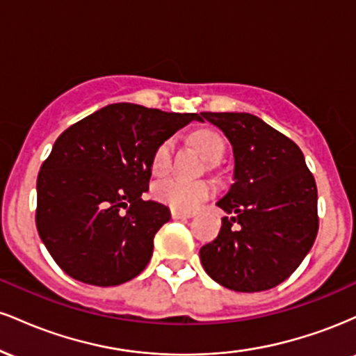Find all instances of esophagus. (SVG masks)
<instances>
[{
	"mask_svg": "<svg viewBox=\"0 0 356 356\" xmlns=\"http://www.w3.org/2000/svg\"><path fill=\"white\" fill-rule=\"evenodd\" d=\"M172 219H191L192 214L191 212H182V211H177V209H172Z\"/></svg>",
	"mask_w": 356,
	"mask_h": 356,
	"instance_id": "obj_1",
	"label": "esophagus"
}]
</instances>
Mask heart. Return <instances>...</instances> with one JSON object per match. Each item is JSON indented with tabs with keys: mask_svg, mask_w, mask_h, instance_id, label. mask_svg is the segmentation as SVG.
Instances as JSON below:
<instances>
[{
	"mask_svg": "<svg viewBox=\"0 0 356 356\" xmlns=\"http://www.w3.org/2000/svg\"><path fill=\"white\" fill-rule=\"evenodd\" d=\"M192 140L211 162H219L226 152V144H224L222 137L214 130H199L192 136ZM174 150V138H167L155 149L152 155V169L155 174L162 175L169 172L170 167H172ZM212 192H214V187L209 181L186 179L179 177V175L162 179L154 186V195L159 201L167 204L172 209L184 212L197 209L206 199L211 197Z\"/></svg>",
	"mask_w": 356,
	"mask_h": 356,
	"instance_id": "heart-1",
	"label": "heart"
}]
</instances>
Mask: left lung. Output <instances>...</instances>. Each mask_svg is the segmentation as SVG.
I'll list each match as a JSON object with an SVG mask.
<instances>
[{"instance_id":"obj_1","label":"left lung","mask_w":356,"mask_h":356,"mask_svg":"<svg viewBox=\"0 0 356 356\" xmlns=\"http://www.w3.org/2000/svg\"><path fill=\"white\" fill-rule=\"evenodd\" d=\"M234 152V184L218 202L226 218L201 248L216 283L241 293L266 291L295 273L318 234V191L303 152L251 113L202 112Z\"/></svg>"}]
</instances>
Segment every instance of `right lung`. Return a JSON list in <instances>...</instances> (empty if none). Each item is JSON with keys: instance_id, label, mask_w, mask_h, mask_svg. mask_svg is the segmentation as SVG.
I'll use <instances>...</instances> for the list:
<instances>
[{"instance_id": "add662e5", "label": "right lung", "mask_w": 356, "mask_h": 356, "mask_svg": "<svg viewBox=\"0 0 356 356\" xmlns=\"http://www.w3.org/2000/svg\"><path fill=\"white\" fill-rule=\"evenodd\" d=\"M199 113H167L112 104L56 138L36 181V229L73 280L117 286L140 275L154 236L170 219L164 204L144 201L152 155Z\"/></svg>"}]
</instances>
